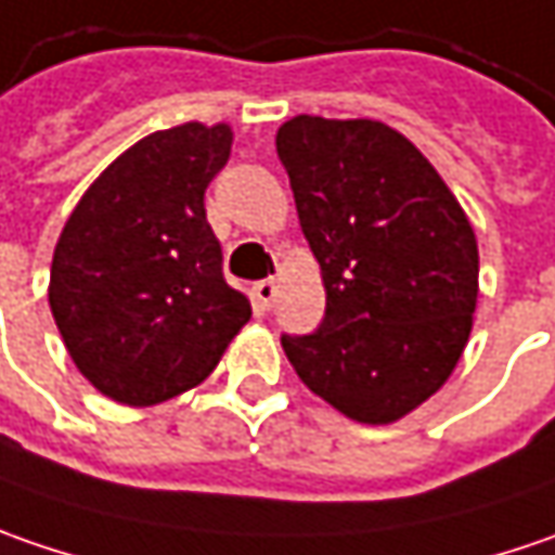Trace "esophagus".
<instances>
[{"instance_id":"obj_1","label":"esophagus","mask_w":555,"mask_h":555,"mask_svg":"<svg viewBox=\"0 0 555 555\" xmlns=\"http://www.w3.org/2000/svg\"><path fill=\"white\" fill-rule=\"evenodd\" d=\"M251 295H254V304H257L260 310H270L279 295L276 279H260V282H254Z\"/></svg>"}]
</instances>
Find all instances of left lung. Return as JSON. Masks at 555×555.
Instances as JSON below:
<instances>
[{"mask_svg":"<svg viewBox=\"0 0 555 555\" xmlns=\"http://www.w3.org/2000/svg\"><path fill=\"white\" fill-rule=\"evenodd\" d=\"M276 152L325 288L323 323L282 335L285 357L348 420H403L444 385L469 341V217L428 157L382 120L298 114L279 127Z\"/></svg>","mask_w":555,"mask_h":555,"instance_id":"obj_1","label":"left lung"}]
</instances>
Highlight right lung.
I'll return each instance as SVG.
<instances>
[{
    "label": "right lung",
    "mask_w": 555,
    "mask_h": 555,
    "mask_svg": "<svg viewBox=\"0 0 555 555\" xmlns=\"http://www.w3.org/2000/svg\"><path fill=\"white\" fill-rule=\"evenodd\" d=\"M230 149V124L157 130L114 157L64 223L49 307L105 398L155 406L202 385L251 320L205 210Z\"/></svg>",
    "instance_id": "obj_1"
}]
</instances>
